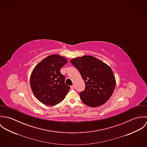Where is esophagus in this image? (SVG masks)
I'll use <instances>...</instances> for the list:
<instances>
[{
    "label": "esophagus",
    "instance_id": "1",
    "mask_svg": "<svg viewBox=\"0 0 147 147\" xmlns=\"http://www.w3.org/2000/svg\"><path fill=\"white\" fill-rule=\"evenodd\" d=\"M71 88L72 89H74L75 88V86H74V85H72V86H71Z\"/></svg>",
    "mask_w": 147,
    "mask_h": 147
}]
</instances>
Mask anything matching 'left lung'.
I'll use <instances>...</instances> for the list:
<instances>
[{"label": "left lung", "instance_id": "obj_1", "mask_svg": "<svg viewBox=\"0 0 147 147\" xmlns=\"http://www.w3.org/2000/svg\"><path fill=\"white\" fill-rule=\"evenodd\" d=\"M80 72L85 85L80 97L85 105L97 107L103 105L111 96L115 79L111 68L92 56H83L71 60Z\"/></svg>", "mask_w": 147, "mask_h": 147}]
</instances>
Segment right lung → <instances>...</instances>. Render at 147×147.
I'll return each mask as SVG.
<instances>
[{
  "label": "right lung",
  "instance_id": "1",
  "mask_svg": "<svg viewBox=\"0 0 147 147\" xmlns=\"http://www.w3.org/2000/svg\"><path fill=\"white\" fill-rule=\"evenodd\" d=\"M67 61L59 55H51L38 63L30 76L32 92L42 104L57 105L62 101L70 87L65 84L61 68Z\"/></svg>",
  "mask_w": 147,
  "mask_h": 147
}]
</instances>
